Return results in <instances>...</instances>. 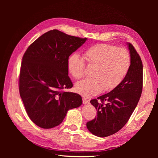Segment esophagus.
I'll use <instances>...</instances> for the list:
<instances>
[{"mask_svg":"<svg viewBox=\"0 0 158 158\" xmlns=\"http://www.w3.org/2000/svg\"><path fill=\"white\" fill-rule=\"evenodd\" d=\"M82 103L84 104H86L88 103V100L86 98H82Z\"/></svg>","mask_w":158,"mask_h":158,"instance_id":"1","label":"esophagus"}]
</instances>
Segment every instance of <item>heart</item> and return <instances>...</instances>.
<instances>
[{"instance_id":"b5f03b06","label":"heart","mask_w":158,"mask_h":158,"mask_svg":"<svg viewBox=\"0 0 158 158\" xmlns=\"http://www.w3.org/2000/svg\"><path fill=\"white\" fill-rule=\"evenodd\" d=\"M84 57L89 65L95 66L92 76L76 82L75 89L86 97L100 94L104 89L111 91L119 86L127 73L131 56L127 50L115 45L98 44L85 51ZM85 63L77 54H72L67 60V69L76 79L83 77Z\"/></svg>"}]
</instances>
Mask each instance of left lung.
Listing matches in <instances>:
<instances>
[{
    "label": "left lung",
    "instance_id": "left-lung-1",
    "mask_svg": "<svg viewBox=\"0 0 158 158\" xmlns=\"http://www.w3.org/2000/svg\"><path fill=\"white\" fill-rule=\"evenodd\" d=\"M127 45L131 64L126 77L110 92L90 101L97 111V116L87 122L86 127L90 132L98 137L112 135L125 126L142 95V61L132 45L129 43Z\"/></svg>",
    "mask_w": 158,
    "mask_h": 158
}]
</instances>
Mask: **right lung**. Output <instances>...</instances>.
I'll return each instance as SVG.
<instances>
[{
    "label": "right lung",
    "instance_id": "1",
    "mask_svg": "<svg viewBox=\"0 0 158 158\" xmlns=\"http://www.w3.org/2000/svg\"><path fill=\"white\" fill-rule=\"evenodd\" d=\"M86 40L54 29L36 40L24 53L20 95L29 117L40 127L57 126L69 110L82 104L80 95L62 89L73 86L68 76V58Z\"/></svg>",
    "mask_w": 158,
    "mask_h": 158
}]
</instances>
